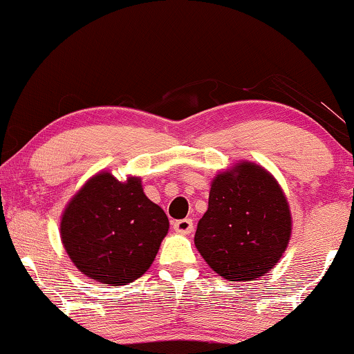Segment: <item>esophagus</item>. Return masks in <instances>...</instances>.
<instances>
[{"mask_svg": "<svg viewBox=\"0 0 354 354\" xmlns=\"http://www.w3.org/2000/svg\"><path fill=\"white\" fill-rule=\"evenodd\" d=\"M174 230L178 234H190L193 230V221L192 219H180L174 222Z\"/></svg>", "mask_w": 354, "mask_h": 354, "instance_id": "obj_1", "label": "esophagus"}]
</instances>
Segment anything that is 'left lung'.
<instances>
[{
	"instance_id": "obj_1",
	"label": "left lung",
	"mask_w": 354,
	"mask_h": 354,
	"mask_svg": "<svg viewBox=\"0 0 354 354\" xmlns=\"http://www.w3.org/2000/svg\"><path fill=\"white\" fill-rule=\"evenodd\" d=\"M292 234L287 198L268 171L241 162L212 180L195 245L217 274L248 282L282 258Z\"/></svg>"
}]
</instances>
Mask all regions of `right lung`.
<instances>
[{
	"label": "right lung",
	"instance_id": "obj_1",
	"mask_svg": "<svg viewBox=\"0 0 354 354\" xmlns=\"http://www.w3.org/2000/svg\"><path fill=\"white\" fill-rule=\"evenodd\" d=\"M169 230L164 211L138 177L122 183L101 172L72 198L61 221L64 248L80 272L111 287L147 272Z\"/></svg>",
	"mask_w": 354,
	"mask_h": 354
}]
</instances>
